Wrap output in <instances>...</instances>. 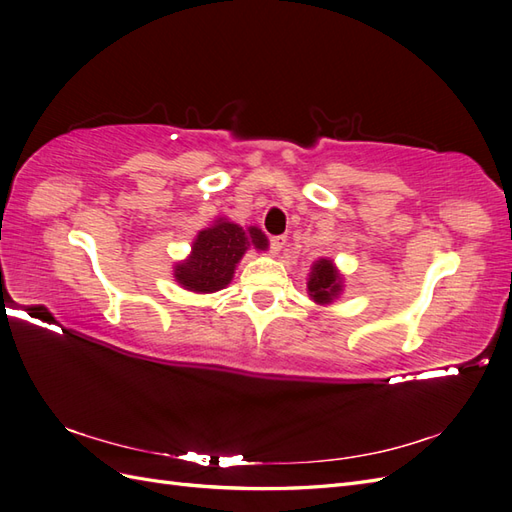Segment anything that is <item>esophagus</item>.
Instances as JSON below:
<instances>
[{"instance_id":"34e87169","label":"esophagus","mask_w":512,"mask_h":512,"mask_svg":"<svg viewBox=\"0 0 512 512\" xmlns=\"http://www.w3.org/2000/svg\"><path fill=\"white\" fill-rule=\"evenodd\" d=\"M269 245H271V252H273V254H280L282 247L286 245V237H271Z\"/></svg>"}]
</instances>
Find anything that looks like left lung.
Instances as JSON below:
<instances>
[{
  "label": "left lung",
  "instance_id": "8db88e82",
  "mask_svg": "<svg viewBox=\"0 0 512 512\" xmlns=\"http://www.w3.org/2000/svg\"><path fill=\"white\" fill-rule=\"evenodd\" d=\"M344 290V277L337 271L335 262L329 258H318L309 271L307 292L318 305L333 303Z\"/></svg>",
  "mask_w": 512,
  "mask_h": 512
}]
</instances>
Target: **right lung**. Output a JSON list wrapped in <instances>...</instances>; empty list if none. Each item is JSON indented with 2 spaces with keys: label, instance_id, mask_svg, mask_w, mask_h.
I'll return each mask as SVG.
<instances>
[{
  "label": "right lung",
  "instance_id": "right-lung-1",
  "mask_svg": "<svg viewBox=\"0 0 512 512\" xmlns=\"http://www.w3.org/2000/svg\"><path fill=\"white\" fill-rule=\"evenodd\" d=\"M250 247L258 252L269 247V239L258 226L243 228L226 218L215 220L198 232L190 256L177 262L175 280L192 292H218L230 284L239 260Z\"/></svg>",
  "mask_w": 512,
  "mask_h": 512
}]
</instances>
